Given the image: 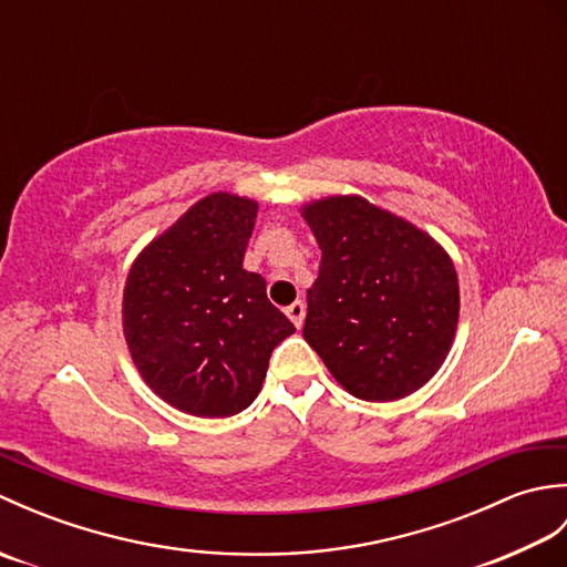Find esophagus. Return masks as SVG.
I'll use <instances>...</instances> for the list:
<instances>
[{"label": "esophagus", "mask_w": 567, "mask_h": 567, "mask_svg": "<svg viewBox=\"0 0 567 567\" xmlns=\"http://www.w3.org/2000/svg\"><path fill=\"white\" fill-rule=\"evenodd\" d=\"M285 315H287V317H290V321L295 323V327H297V329H302V323H305V315H307V309H305V302H299V299H297V302H292L290 307H287V309H285Z\"/></svg>", "instance_id": "esophagus-1"}]
</instances>
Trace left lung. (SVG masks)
Wrapping results in <instances>:
<instances>
[{
  "instance_id": "8db88e82",
  "label": "left lung",
  "mask_w": 567,
  "mask_h": 567,
  "mask_svg": "<svg viewBox=\"0 0 567 567\" xmlns=\"http://www.w3.org/2000/svg\"><path fill=\"white\" fill-rule=\"evenodd\" d=\"M299 212L321 248L305 341L358 400L394 402L424 388L449 358L461 317L449 252L360 195L311 199Z\"/></svg>"
}]
</instances>
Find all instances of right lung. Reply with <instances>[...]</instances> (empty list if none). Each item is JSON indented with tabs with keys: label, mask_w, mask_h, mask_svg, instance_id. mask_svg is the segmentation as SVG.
<instances>
[{
	"label": "right lung",
	"mask_w": 567,
	"mask_h": 567,
	"mask_svg": "<svg viewBox=\"0 0 567 567\" xmlns=\"http://www.w3.org/2000/svg\"><path fill=\"white\" fill-rule=\"evenodd\" d=\"M258 202L212 192L131 262L122 327L131 360L163 402L231 416L256 400L272 348L295 333L265 280L244 268Z\"/></svg>",
	"instance_id": "add662e5"
}]
</instances>
